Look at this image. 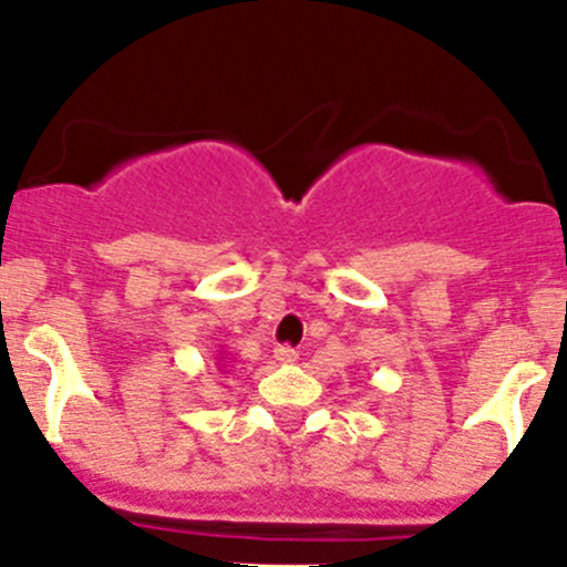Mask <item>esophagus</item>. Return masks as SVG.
Listing matches in <instances>:
<instances>
[{
  "label": "esophagus",
  "mask_w": 567,
  "mask_h": 567,
  "mask_svg": "<svg viewBox=\"0 0 567 567\" xmlns=\"http://www.w3.org/2000/svg\"><path fill=\"white\" fill-rule=\"evenodd\" d=\"M274 359H277L279 364H293L296 359H299V351H296V348H290V346H279L277 351H274Z\"/></svg>",
  "instance_id": "34e87169"
}]
</instances>
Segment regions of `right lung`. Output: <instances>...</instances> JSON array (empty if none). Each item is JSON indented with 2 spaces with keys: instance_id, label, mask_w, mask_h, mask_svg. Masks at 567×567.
<instances>
[{
  "instance_id": "obj_1",
  "label": "right lung",
  "mask_w": 567,
  "mask_h": 567,
  "mask_svg": "<svg viewBox=\"0 0 567 567\" xmlns=\"http://www.w3.org/2000/svg\"><path fill=\"white\" fill-rule=\"evenodd\" d=\"M230 353H225V351H219L216 353V368H219V373H227V370H230Z\"/></svg>"
}]
</instances>
